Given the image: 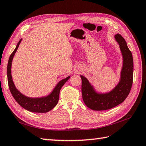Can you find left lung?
<instances>
[{
	"mask_svg": "<svg viewBox=\"0 0 146 146\" xmlns=\"http://www.w3.org/2000/svg\"><path fill=\"white\" fill-rule=\"evenodd\" d=\"M115 39L119 43L123 57V67L121 80L116 88L106 94H98L95 92L88 81L84 76L82 79L81 92L84 104L94 111L110 109L121 104L128 97L133 84V61L131 52L121 35H115Z\"/></svg>",
	"mask_w": 146,
	"mask_h": 146,
	"instance_id": "1",
	"label": "left lung"
}]
</instances>
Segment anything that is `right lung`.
I'll list each match as a JSON object with an SVG mask.
<instances>
[{
	"instance_id": "right-lung-1",
	"label": "right lung",
	"mask_w": 146,
	"mask_h": 146,
	"mask_svg": "<svg viewBox=\"0 0 146 146\" xmlns=\"http://www.w3.org/2000/svg\"><path fill=\"white\" fill-rule=\"evenodd\" d=\"M21 39L19 41L17 46L15 50L11 54L8 61L7 67V81L8 86L11 93L13 95L14 98L16 101L20 104V105L30 112H40V113H44L47 112L54 108L56 106V104L59 100L60 91L61 90L62 87L64 85L68 79L70 78V76L67 77L65 79L60 81L58 84L56 85L55 88L54 89L50 95L46 97L42 98H32L29 97H27L23 95H22L20 93L19 91L16 88L15 84L13 83L12 76H11V63L13 58V56L15 55L16 50L18 48V46L20 45Z\"/></svg>"
}]
</instances>
